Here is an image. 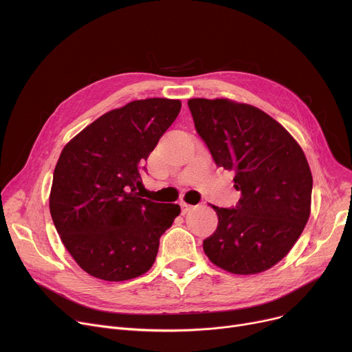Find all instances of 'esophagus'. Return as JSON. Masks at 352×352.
Returning a JSON list of instances; mask_svg holds the SVG:
<instances>
[{
  "label": "esophagus",
  "instance_id": "esophagus-1",
  "mask_svg": "<svg viewBox=\"0 0 352 352\" xmlns=\"http://www.w3.org/2000/svg\"><path fill=\"white\" fill-rule=\"evenodd\" d=\"M179 206H181V212H182V215H184V214H187V212L192 208V206L187 204L186 201H181V202H179Z\"/></svg>",
  "mask_w": 352,
  "mask_h": 352
}]
</instances>
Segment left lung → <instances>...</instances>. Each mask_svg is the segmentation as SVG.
Listing matches in <instances>:
<instances>
[{
  "label": "left lung",
  "mask_w": 352,
  "mask_h": 352,
  "mask_svg": "<svg viewBox=\"0 0 352 352\" xmlns=\"http://www.w3.org/2000/svg\"><path fill=\"white\" fill-rule=\"evenodd\" d=\"M195 129L218 166L234 173L235 208L212 206L215 232L204 252L217 267L251 275L291 251L311 214L312 174L300 144L260 108L228 98H192Z\"/></svg>",
  "instance_id": "8db88e82"
}]
</instances>
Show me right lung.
<instances>
[{
	"label": "right lung",
	"instance_id": "1",
	"mask_svg": "<svg viewBox=\"0 0 352 352\" xmlns=\"http://www.w3.org/2000/svg\"><path fill=\"white\" fill-rule=\"evenodd\" d=\"M181 101L146 98L111 109L61 151L50 212L76 263L104 281H126L150 270L160 238L181 208L141 198L144 161L179 114Z\"/></svg>",
	"mask_w": 352,
	"mask_h": 352
}]
</instances>
